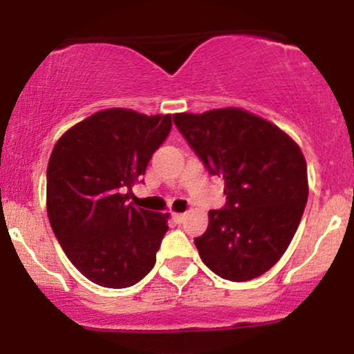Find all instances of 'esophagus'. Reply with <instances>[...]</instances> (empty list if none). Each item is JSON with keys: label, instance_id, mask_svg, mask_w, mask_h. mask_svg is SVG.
<instances>
[{"label": "esophagus", "instance_id": "34e87169", "mask_svg": "<svg viewBox=\"0 0 354 354\" xmlns=\"http://www.w3.org/2000/svg\"><path fill=\"white\" fill-rule=\"evenodd\" d=\"M173 219L176 223H181L185 219V213H173Z\"/></svg>", "mask_w": 354, "mask_h": 354}]
</instances>
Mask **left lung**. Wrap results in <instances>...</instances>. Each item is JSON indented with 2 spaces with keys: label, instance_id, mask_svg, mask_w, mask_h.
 Instances as JSON below:
<instances>
[{
  "label": "left lung",
  "instance_id": "8db88e82",
  "mask_svg": "<svg viewBox=\"0 0 354 354\" xmlns=\"http://www.w3.org/2000/svg\"><path fill=\"white\" fill-rule=\"evenodd\" d=\"M173 121L206 169L225 180L228 205L209 211L208 230L194 239L203 263L230 281L258 278L278 263L301 221L310 191L301 148L241 108L176 113Z\"/></svg>",
  "mask_w": 354,
  "mask_h": 354
}]
</instances>
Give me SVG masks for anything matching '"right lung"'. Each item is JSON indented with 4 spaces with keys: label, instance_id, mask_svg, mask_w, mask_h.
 <instances>
[{
    "label": "right lung",
    "instance_id": "add662e5",
    "mask_svg": "<svg viewBox=\"0 0 354 354\" xmlns=\"http://www.w3.org/2000/svg\"><path fill=\"white\" fill-rule=\"evenodd\" d=\"M171 129V115L109 108L71 126L48 163L46 209L70 261L89 281L128 288L156 261L169 213L128 205Z\"/></svg>",
    "mask_w": 354,
    "mask_h": 354
}]
</instances>
